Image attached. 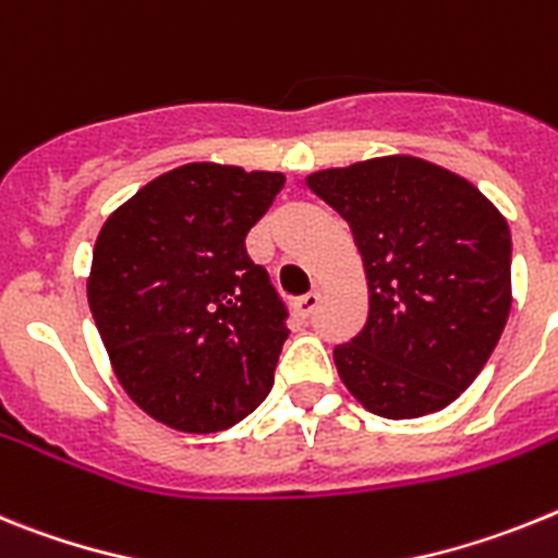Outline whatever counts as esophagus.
<instances>
[{"mask_svg":"<svg viewBox=\"0 0 558 558\" xmlns=\"http://www.w3.org/2000/svg\"><path fill=\"white\" fill-rule=\"evenodd\" d=\"M317 306H319L317 289H314V292H308V294H303V298L294 300V312H298V317H303V319L312 317V314L317 312Z\"/></svg>","mask_w":558,"mask_h":558,"instance_id":"34e87169","label":"esophagus"}]
</instances>
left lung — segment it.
Here are the masks:
<instances>
[{
	"mask_svg": "<svg viewBox=\"0 0 558 558\" xmlns=\"http://www.w3.org/2000/svg\"><path fill=\"white\" fill-rule=\"evenodd\" d=\"M348 221L367 275V323L333 348L339 379L381 418L452 404L511 312V232L472 182L418 157L308 177Z\"/></svg>",
	"mask_w": 558,
	"mask_h": 558,
	"instance_id": "left-lung-1",
	"label": "left lung"
}]
</instances>
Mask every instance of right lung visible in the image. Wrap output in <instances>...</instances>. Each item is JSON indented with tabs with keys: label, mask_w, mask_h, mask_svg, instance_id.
Listing matches in <instances>:
<instances>
[{
	"label": "right lung",
	"mask_w": 558,
	"mask_h": 558,
	"mask_svg": "<svg viewBox=\"0 0 558 558\" xmlns=\"http://www.w3.org/2000/svg\"><path fill=\"white\" fill-rule=\"evenodd\" d=\"M283 182L191 162L106 219L86 294L120 385L151 418L219 433L272 390L289 308L244 241Z\"/></svg>",
	"instance_id": "1"
}]
</instances>
